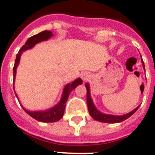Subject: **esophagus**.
<instances>
[{
	"label": "esophagus",
	"mask_w": 155,
	"mask_h": 155,
	"mask_svg": "<svg viewBox=\"0 0 155 155\" xmlns=\"http://www.w3.org/2000/svg\"><path fill=\"white\" fill-rule=\"evenodd\" d=\"M82 78H83V80H86V79L87 78V75L86 74H83L81 75Z\"/></svg>",
	"instance_id": "1"
}]
</instances>
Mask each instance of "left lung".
I'll list each match as a JSON object with an SVG mask.
<instances>
[{"label":"left lung","instance_id":"1","mask_svg":"<svg viewBox=\"0 0 155 155\" xmlns=\"http://www.w3.org/2000/svg\"><path fill=\"white\" fill-rule=\"evenodd\" d=\"M142 64L143 67L144 68V64L142 61ZM145 70V68H144ZM85 87L87 88V109L89 112L90 115L94 120L97 121L102 122V123H109V124H115V123H120L122 121H124L125 120L128 119L130 116H132L135 112L138 109L140 106H137L135 109L130 112V113H127V114L124 115V116H112V115H106L103 113H100L99 111L97 110L95 106L94 105L91 100V96H90V89L88 84H85Z\"/></svg>","mask_w":155,"mask_h":155}]
</instances>
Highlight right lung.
Returning <instances> with one entry per match:
<instances>
[{
	"label": "right lung",
	"instance_id": "right-lung-1",
	"mask_svg": "<svg viewBox=\"0 0 155 155\" xmlns=\"http://www.w3.org/2000/svg\"><path fill=\"white\" fill-rule=\"evenodd\" d=\"M53 35L51 31H41L40 33L37 34V35H33V36L30 37L29 39L26 41V42L25 43L24 46L20 49L16 57L15 62V65L13 68V76H14V81L15 82V78L16 74V68H17L18 65L19 61H20V57L23 51L25 50H28L30 48L33 47L36 43L41 42V41L47 40L50 37ZM82 84V81L81 78H78L73 81L71 84H68L65 86L64 90V93H63L62 98H61V102H59L58 105H57L55 107L52 108L50 110L45 111V112H29L27 111L26 109H23L26 113H28L30 116H31L32 118L35 120H38L39 122H43V123H53V122H57L58 120H61L64 116V110H65L66 102L68 101L69 94L71 91L74 89L75 87L79 84ZM15 91V88H14ZM17 96V94H16ZM18 98V97H17Z\"/></svg>",
	"mask_w": 155,
	"mask_h": 155
}]
</instances>
